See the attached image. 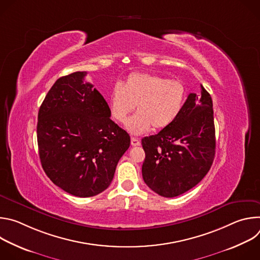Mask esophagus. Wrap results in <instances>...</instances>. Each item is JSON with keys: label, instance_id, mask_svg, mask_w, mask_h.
Masks as SVG:
<instances>
[{"label": "esophagus", "instance_id": "34e87169", "mask_svg": "<svg viewBox=\"0 0 260 260\" xmlns=\"http://www.w3.org/2000/svg\"><path fill=\"white\" fill-rule=\"evenodd\" d=\"M131 144H132V146H140V145H141V142H140V140H139L138 138L132 137V138H131Z\"/></svg>", "mask_w": 260, "mask_h": 260}]
</instances>
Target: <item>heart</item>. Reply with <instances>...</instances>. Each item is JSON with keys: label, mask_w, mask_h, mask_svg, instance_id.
Returning a JSON list of instances; mask_svg holds the SVG:
<instances>
[{"label": "heart", "mask_w": 260, "mask_h": 260, "mask_svg": "<svg viewBox=\"0 0 260 260\" xmlns=\"http://www.w3.org/2000/svg\"><path fill=\"white\" fill-rule=\"evenodd\" d=\"M186 94V88L180 80L134 72L111 92L110 114L116 122L124 123L136 106L137 113L125 126L131 134L142 135L151 128L161 131L178 118Z\"/></svg>", "instance_id": "heart-1"}]
</instances>
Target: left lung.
Returning a JSON list of instances; mask_svg holds the SVG:
<instances>
[{
  "label": "left lung",
  "instance_id": "8db88e82",
  "mask_svg": "<svg viewBox=\"0 0 260 260\" xmlns=\"http://www.w3.org/2000/svg\"><path fill=\"white\" fill-rule=\"evenodd\" d=\"M201 95L189 93L178 118L157 135L142 139L147 186L165 198L194 187L209 172L215 156L213 102L201 85Z\"/></svg>",
  "mask_w": 260,
  "mask_h": 260
}]
</instances>
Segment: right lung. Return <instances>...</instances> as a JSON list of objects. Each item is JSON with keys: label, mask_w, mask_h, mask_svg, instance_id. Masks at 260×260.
I'll return each instance as SVG.
<instances>
[{"label": "right lung", "mask_w": 260, "mask_h": 260, "mask_svg": "<svg viewBox=\"0 0 260 260\" xmlns=\"http://www.w3.org/2000/svg\"><path fill=\"white\" fill-rule=\"evenodd\" d=\"M86 72L58 78L38 113L37 139L42 168L66 192L94 197L109 187L128 149L129 135L111 120L110 110Z\"/></svg>", "instance_id": "right-lung-1"}]
</instances>
